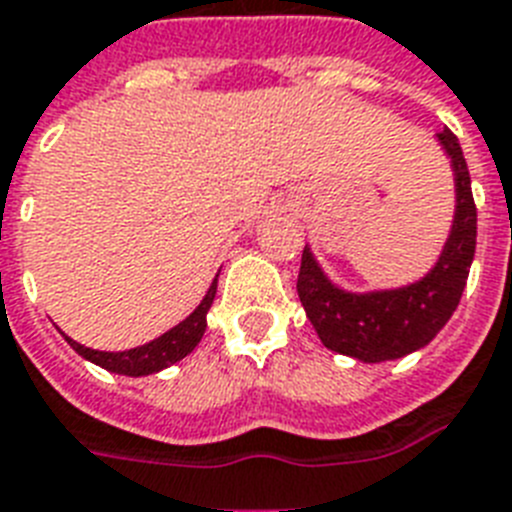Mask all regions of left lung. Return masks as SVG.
Returning <instances> with one entry per match:
<instances>
[{
    "mask_svg": "<svg viewBox=\"0 0 512 512\" xmlns=\"http://www.w3.org/2000/svg\"><path fill=\"white\" fill-rule=\"evenodd\" d=\"M455 172V219L437 264L426 277L398 290L345 293L324 277L303 248L298 298L319 340L363 363L395 361L434 340L458 308L476 251V204L463 149L453 130L437 133Z\"/></svg>",
    "mask_w": 512,
    "mask_h": 512,
    "instance_id": "1",
    "label": "left lung"
}]
</instances>
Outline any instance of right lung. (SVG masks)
<instances>
[{"label": "right lung", "mask_w": 512, "mask_h": 512, "mask_svg": "<svg viewBox=\"0 0 512 512\" xmlns=\"http://www.w3.org/2000/svg\"><path fill=\"white\" fill-rule=\"evenodd\" d=\"M217 277H214L211 287L206 290L204 301L198 303L196 311H193L185 322L172 327L170 332H164L162 337L146 342L141 348L107 353V350L86 348V345H80V342H75L73 337L67 335L65 340L70 342V348H73L78 356L96 363L101 369L114 371V374H125V377H146V374H156V371L167 369V366H172V363H177L180 358L188 356L190 350L201 342V337H204L206 332V311H209L211 303H214V295H217Z\"/></svg>", "instance_id": "1"}]
</instances>
